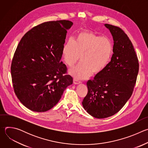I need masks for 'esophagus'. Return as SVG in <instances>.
<instances>
[{"mask_svg":"<svg viewBox=\"0 0 148 148\" xmlns=\"http://www.w3.org/2000/svg\"><path fill=\"white\" fill-rule=\"evenodd\" d=\"M73 82H74V84H76V85H77V84H79L81 83V81H78V80H77V79H76L74 78V80H73Z\"/></svg>","mask_w":148,"mask_h":148,"instance_id":"obj_1","label":"esophagus"}]
</instances>
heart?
Returning <instances> with one entry per match:
<instances>
[{"instance_id": "obj_1", "label": "heart", "mask_w": 148, "mask_h": 148, "mask_svg": "<svg viewBox=\"0 0 148 148\" xmlns=\"http://www.w3.org/2000/svg\"><path fill=\"white\" fill-rule=\"evenodd\" d=\"M113 53L111 41L92 32H80L74 40H69L62 49V56L66 64L72 67L79 60L82 63L69 70L74 78L85 79L92 73H101L110 62Z\"/></svg>"}]
</instances>
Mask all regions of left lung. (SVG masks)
<instances>
[{"instance_id": "8db88e82", "label": "left lung", "mask_w": 148, "mask_h": 148, "mask_svg": "<svg viewBox=\"0 0 148 148\" xmlns=\"http://www.w3.org/2000/svg\"><path fill=\"white\" fill-rule=\"evenodd\" d=\"M113 40V55L104 70L89 80L88 93L82 106L96 118H105L117 113L131 97L139 71L135 49L128 36L119 27L105 24Z\"/></svg>"}]
</instances>
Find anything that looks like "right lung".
<instances>
[{
    "label": "right lung",
    "instance_id": "1",
    "mask_svg": "<svg viewBox=\"0 0 148 148\" xmlns=\"http://www.w3.org/2000/svg\"><path fill=\"white\" fill-rule=\"evenodd\" d=\"M69 20L45 22L34 27L20 41L12 60L11 74L15 94L34 112H46L58 103L73 84L61 61Z\"/></svg>",
    "mask_w": 148,
    "mask_h": 148
}]
</instances>
